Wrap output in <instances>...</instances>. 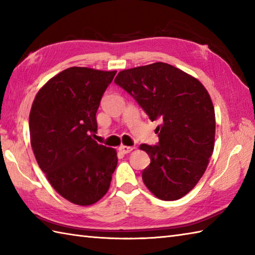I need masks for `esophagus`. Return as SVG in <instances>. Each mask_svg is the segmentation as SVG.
<instances>
[{
  "label": "esophagus",
  "mask_w": 255,
  "mask_h": 255,
  "mask_svg": "<svg viewBox=\"0 0 255 255\" xmlns=\"http://www.w3.org/2000/svg\"><path fill=\"white\" fill-rule=\"evenodd\" d=\"M118 150L121 151L122 153H124V154H126V153H129V152H131V151L133 150V148L132 147H128V145H124V144H122L121 147H118Z\"/></svg>",
  "instance_id": "34e87169"
}]
</instances>
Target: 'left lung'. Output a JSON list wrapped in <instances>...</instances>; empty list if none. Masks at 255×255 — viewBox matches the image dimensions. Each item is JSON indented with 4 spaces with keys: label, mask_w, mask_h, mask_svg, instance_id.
I'll list each match as a JSON object with an SVG mask.
<instances>
[{
    "label": "left lung",
    "mask_w": 255,
    "mask_h": 255,
    "mask_svg": "<svg viewBox=\"0 0 255 255\" xmlns=\"http://www.w3.org/2000/svg\"><path fill=\"white\" fill-rule=\"evenodd\" d=\"M115 83L130 94L156 127L159 142L141 144L150 156L142 172L144 185L155 197L176 200L202 178L215 145L216 119L205 86L164 62L123 70Z\"/></svg>",
    "instance_id": "1"
}]
</instances>
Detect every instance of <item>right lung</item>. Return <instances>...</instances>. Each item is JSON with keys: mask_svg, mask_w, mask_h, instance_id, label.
Wrapping results in <instances>:
<instances>
[{"mask_svg": "<svg viewBox=\"0 0 255 255\" xmlns=\"http://www.w3.org/2000/svg\"><path fill=\"white\" fill-rule=\"evenodd\" d=\"M116 72L68 68L32 102L29 131L37 163L56 192L75 205L99 202L117 166L116 150L92 138L101 99Z\"/></svg>", "mask_w": 255, "mask_h": 255, "instance_id": "obj_1", "label": "right lung"}]
</instances>
